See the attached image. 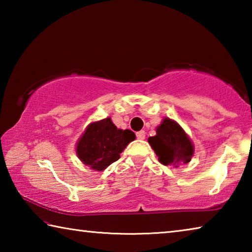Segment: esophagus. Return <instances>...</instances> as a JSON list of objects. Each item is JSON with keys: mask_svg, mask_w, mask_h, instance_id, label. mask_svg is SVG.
Returning a JSON list of instances; mask_svg holds the SVG:
<instances>
[{"mask_svg": "<svg viewBox=\"0 0 252 252\" xmlns=\"http://www.w3.org/2000/svg\"><path fill=\"white\" fill-rule=\"evenodd\" d=\"M136 138H138L139 140H143L144 138H146V132L144 131L136 132Z\"/></svg>", "mask_w": 252, "mask_h": 252, "instance_id": "obj_1", "label": "esophagus"}]
</instances>
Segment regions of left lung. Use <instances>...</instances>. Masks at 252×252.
<instances>
[{
	"instance_id": "left-lung-1",
	"label": "left lung",
	"mask_w": 252,
	"mask_h": 252,
	"mask_svg": "<svg viewBox=\"0 0 252 252\" xmlns=\"http://www.w3.org/2000/svg\"><path fill=\"white\" fill-rule=\"evenodd\" d=\"M156 132L157 134L150 136L148 142L162 164L178 168L191 161L194 155V146L177 121L164 118L161 125L157 126Z\"/></svg>"
}]
</instances>
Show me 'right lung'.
Instances as JSON below:
<instances>
[{"mask_svg": "<svg viewBox=\"0 0 252 252\" xmlns=\"http://www.w3.org/2000/svg\"><path fill=\"white\" fill-rule=\"evenodd\" d=\"M134 139L131 130L118 129L111 118H105L87 126L76 142L75 152L83 164L94 171H103Z\"/></svg>", "mask_w": 252, "mask_h": 252, "instance_id": "1", "label": "right lung"}]
</instances>
